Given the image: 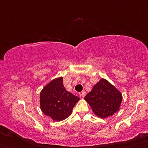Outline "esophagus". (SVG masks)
Returning a JSON list of instances; mask_svg holds the SVG:
<instances>
[{"label": "esophagus", "mask_w": 148, "mask_h": 148, "mask_svg": "<svg viewBox=\"0 0 148 148\" xmlns=\"http://www.w3.org/2000/svg\"><path fill=\"white\" fill-rule=\"evenodd\" d=\"M86 92H82V93H81V94H80V95H81V97H84L85 95H86Z\"/></svg>", "instance_id": "obj_1"}]
</instances>
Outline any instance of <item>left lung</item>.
I'll use <instances>...</instances> for the list:
<instances>
[{
	"instance_id": "8db88e82",
	"label": "left lung",
	"mask_w": 148,
	"mask_h": 148,
	"mask_svg": "<svg viewBox=\"0 0 148 148\" xmlns=\"http://www.w3.org/2000/svg\"><path fill=\"white\" fill-rule=\"evenodd\" d=\"M95 115L106 118L117 112L122 101V95L107 80L101 79L84 97Z\"/></svg>"
}]
</instances>
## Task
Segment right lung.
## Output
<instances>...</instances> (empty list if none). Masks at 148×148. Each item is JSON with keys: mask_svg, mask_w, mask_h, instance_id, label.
I'll return each instance as SVG.
<instances>
[{"mask_svg": "<svg viewBox=\"0 0 148 148\" xmlns=\"http://www.w3.org/2000/svg\"><path fill=\"white\" fill-rule=\"evenodd\" d=\"M40 100L41 111L53 120L59 121L71 114L80 98L67 91L64 86L63 78L58 77L43 88Z\"/></svg>", "mask_w": 148, "mask_h": 148, "instance_id": "right-lung-1", "label": "right lung"}]
</instances>
